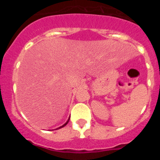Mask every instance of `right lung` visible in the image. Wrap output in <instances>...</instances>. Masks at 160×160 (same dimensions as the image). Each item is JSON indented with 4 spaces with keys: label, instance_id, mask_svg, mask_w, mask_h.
Returning <instances> with one entry per match:
<instances>
[{
    "label": "right lung",
    "instance_id": "add662e5",
    "mask_svg": "<svg viewBox=\"0 0 160 160\" xmlns=\"http://www.w3.org/2000/svg\"><path fill=\"white\" fill-rule=\"evenodd\" d=\"M69 120H70V118H69V119H68V120H67V122H66V123H65V124H64V125H62V127H60V128H58V129H59V128H63V127H65V126H66V124H67V123H68V122H69Z\"/></svg>",
    "mask_w": 160,
    "mask_h": 160
}]
</instances>
